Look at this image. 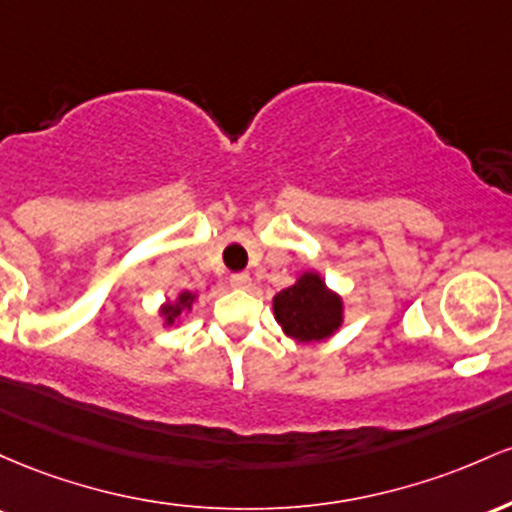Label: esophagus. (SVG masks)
Returning <instances> with one entry per match:
<instances>
[{
	"instance_id": "34e87169",
	"label": "esophagus",
	"mask_w": 512,
	"mask_h": 512,
	"mask_svg": "<svg viewBox=\"0 0 512 512\" xmlns=\"http://www.w3.org/2000/svg\"><path fill=\"white\" fill-rule=\"evenodd\" d=\"M229 283H232V287H249L251 275L249 273H234L232 278H229Z\"/></svg>"
}]
</instances>
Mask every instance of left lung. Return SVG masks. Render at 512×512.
I'll list each match as a JSON object with an SVG mask.
<instances>
[{
	"label": "left lung",
	"mask_w": 512,
	"mask_h": 512,
	"mask_svg": "<svg viewBox=\"0 0 512 512\" xmlns=\"http://www.w3.org/2000/svg\"><path fill=\"white\" fill-rule=\"evenodd\" d=\"M273 312L287 336L309 343L331 336L341 326L343 304L326 290L319 275L304 273L295 285L273 297Z\"/></svg>",
	"instance_id": "1"
}]
</instances>
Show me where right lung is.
I'll return each mask as SVG.
<instances>
[{"label": "right lung", "instance_id": "right-lung-1", "mask_svg": "<svg viewBox=\"0 0 512 512\" xmlns=\"http://www.w3.org/2000/svg\"><path fill=\"white\" fill-rule=\"evenodd\" d=\"M191 302H193V295H191V292H183V295L179 297V302H176V304H166V307H164L166 324H174V319L179 317L181 309H183V307H191Z\"/></svg>", "mask_w": 512, "mask_h": 512}]
</instances>
